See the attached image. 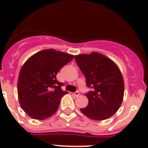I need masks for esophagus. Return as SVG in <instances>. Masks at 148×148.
Wrapping results in <instances>:
<instances>
[{
  "mask_svg": "<svg viewBox=\"0 0 148 148\" xmlns=\"http://www.w3.org/2000/svg\"><path fill=\"white\" fill-rule=\"evenodd\" d=\"M73 95H74V97H79L80 95V93L79 92H74V93H73L72 94Z\"/></svg>",
  "mask_w": 148,
  "mask_h": 148,
  "instance_id": "esophagus-1",
  "label": "esophagus"
}]
</instances>
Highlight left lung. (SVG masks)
Instances as JSON below:
<instances>
[{
  "label": "left lung",
  "instance_id": "left-lung-1",
  "mask_svg": "<svg viewBox=\"0 0 148 148\" xmlns=\"http://www.w3.org/2000/svg\"><path fill=\"white\" fill-rule=\"evenodd\" d=\"M92 91L86 93L89 103L80 109L89 118L108 119L119 110L124 96V80L120 70L111 59L97 52L74 56Z\"/></svg>",
  "mask_w": 148,
  "mask_h": 148
}]
</instances>
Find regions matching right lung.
Instances as JSON below:
<instances>
[{
  "instance_id": "right-lung-1",
  "label": "right lung",
  "mask_w": 148,
  "mask_h": 148,
  "mask_svg": "<svg viewBox=\"0 0 148 148\" xmlns=\"http://www.w3.org/2000/svg\"><path fill=\"white\" fill-rule=\"evenodd\" d=\"M74 56L46 49L35 53L22 66L18 80V95L23 111L35 120H45L57 111L64 83L56 79L59 70Z\"/></svg>"
}]
</instances>
